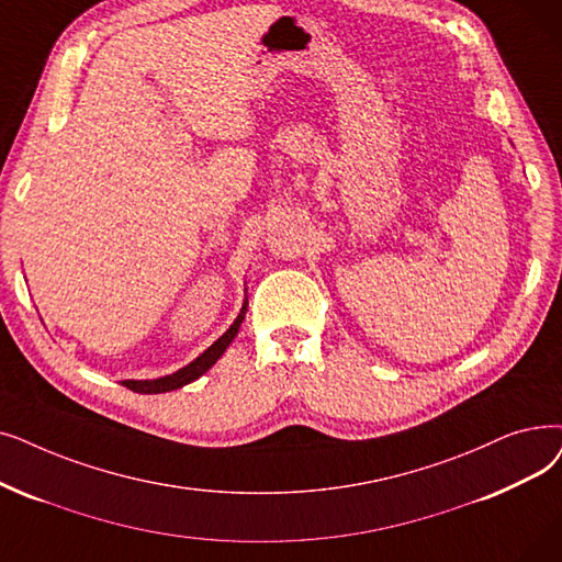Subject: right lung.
I'll return each mask as SVG.
<instances>
[{"label":"right lung","mask_w":562,"mask_h":562,"mask_svg":"<svg viewBox=\"0 0 562 562\" xmlns=\"http://www.w3.org/2000/svg\"><path fill=\"white\" fill-rule=\"evenodd\" d=\"M246 312H248V301H243V307L238 312V316L234 319V324L229 326L227 333H223V337H217L213 345L202 353L194 358L190 364H186V368H181L179 372L175 374H167V376H160V379H146V381H124L121 385H126L128 390H133V393H142V395H158V393H169V390H177V387H183L188 383H192L194 379H200L206 370H211L215 360L221 358L227 347L234 341L243 319H246Z\"/></svg>","instance_id":"add662e5"}]
</instances>
